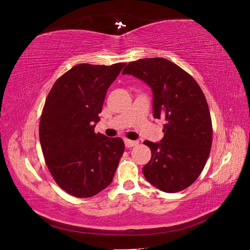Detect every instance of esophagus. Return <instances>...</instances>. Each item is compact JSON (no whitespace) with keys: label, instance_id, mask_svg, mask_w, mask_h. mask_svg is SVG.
Masks as SVG:
<instances>
[{"label":"esophagus","instance_id":"obj_1","mask_svg":"<svg viewBox=\"0 0 250 250\" xmlns=\"http://www.w3.org/2000/svg\"><path fill=\"white\" fill-rule=\"evenodd\" d=\"M139 144V142L137 141H131V140H125V147L131 148V147H134Z\"/></svg>","mask_w":250,"mask_h":250}]
</instances>
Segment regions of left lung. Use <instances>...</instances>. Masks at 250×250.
Instances as JSON below:
<instances>
[{
	"label": "left lung",
	"instance_id": "1",
	"mask_svg": "<svg viewBox=\"0 0 250 250\" xmlns=\"http://www.w3.org/2000/svg\"><path fill=\"white\" fill-rule=\"evenodd\" d=\"M122 74L152 90L153 118L164 119L163 139L145 141L151 159L143 174L163 192L188 188L203 171L211 147L213 128L204 93L192 76L164 58L130 62Z\"/></svg>",
	"mask_w": 250,
	"mask_h": 250
}]
</instances>
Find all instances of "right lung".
Segmentation results:
<instances>
[{
    "instance_id": "right-lung-1",
    "label": "right lung",
    "mask_w": 250,
    "mask_h": 250,
    "mask_svg": "<svg viewBox=\"0 0 250 250\" xmlns=\"http://www.w3.org/2000/svg\"><path fill=\"white\" fill-rule=\"evenodd\" d=\"M125 63H82L58 78L40 121L45 161L60 188L90 198L111 183L125 151L124 141L95 133L106 92Z\"/></svg>"
}]
</instances>
